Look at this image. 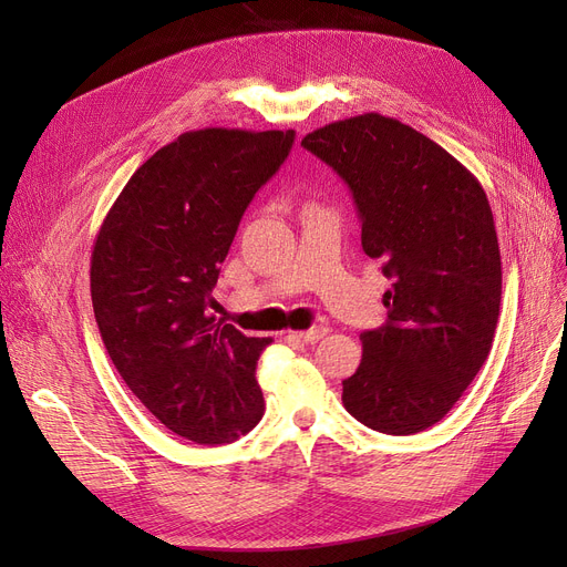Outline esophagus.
<instances>
[{"label":"esophagus","mask_w":567,"mask_h":567,"mask_svg":"<svg viewBox=\"0 0 567 567\" xmlns=\"http://www.w3.org/2000/svg\"><path fill=\"white\" fill-rule=\"evenodd\" d=\"M326 333H329V329H326V326H312V329H308V331H296V333H289L287 338L306 342V344H312V342H319Z\"/></svg>","instance_id":"esophagus-1"}]
</instances>
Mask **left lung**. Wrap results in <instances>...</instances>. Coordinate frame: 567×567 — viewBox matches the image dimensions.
I'll use <instances>...</instances> for the list:
<instances>
[{
    "instance_id": "8db88e82",
    "label": "left lung",
    "mask_w": 567,
    "mask_h": 567,
    "mask_svg": "<svg viewBox=\"0 0 567 567\" xmlns=\"http://www.w3.org/2000/svg\"><path fill=\"white\" fill-rule=\"evenodd\" d=\"M301 146L347 184L363 250L393 280L389 321L361 333L363 361L342 381V402L377 432H423L492 349L501 252L487 195L443 146L377 112L317 128Z\"/></svg>"
}]
</instances>
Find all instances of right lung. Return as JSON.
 I'll return each instance as SVG.
<instances>
[{
	"label": "right lung",
	"mask_w": 567,
	"mask_h": 567,
	"mask_svg": "<svg viewBox=\"0 0 567 567\" xmlns=\"http://www.w3.org/2000/svg\"><path fill=\"white\" fill-rule=\"evenodd\" d=\"M293 131L178 135L128 178L96 236L92 303L103 344L135 398L195 443H229L264 415L255 379L271 338L216 321L214 287L255 193Z\"/></svg>",
	"instance_id": "right-lung-1"
}]
</instances>
